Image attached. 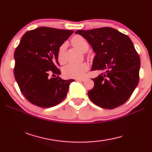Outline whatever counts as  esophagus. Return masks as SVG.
I'll use <instances>...</instances> for the list:
<instances>
[{"label":"esophagus","instance_id":"obj_1","mask_svg":"<svg viewBox=\"0 0 152 152\" xmlns=\"http://www.w3.org/2000/svg\"><path fill=\"white\" fill-rule=\"evenodd\" d=\"M76 80H78V81H80V82H84V81H85V78H76Z\"/></svg>","mask_w":152,"mask_h":152}]
</instances>
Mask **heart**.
<instances>
[{
    "label": "heart",
    "mask_w": 152,
    "mask_h": 152,
    "mask_svg": "<svg viewBox=\"0 0 152 152\" xmlns=\"http://www.w3.org/2000/svg\"><path fill=\"white\" fill-rule=\"evenodd\" d=\"M71 43L74 47L83 52H86L89 49V44L85 38L81 35H76L72 38ZM58 60L61 64L66 62L65 45H61L58 51ZM88 70V66L86 63L81 64H69L63 69V72L66 76L73 78L82 77L86 72Z\"/></svg>",
    "instance_id": "obj_1"
}]
</instances>
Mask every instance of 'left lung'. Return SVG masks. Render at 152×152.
<instances>
[{
  "instance_id": "8db88e82",
  "label": "left lung",
  "mask_w": 152,
  "mask_h": 152,
  "mask_svg": "<svg viewBox=\"0 0 152 152\" xmlns=\"http://www.w3.org/2000/svg\"><path fill=\"white\" fill-rule=\"evenodd\" d=\"M96 53L92 71L104 72L92 78L89 99L103 109H113L127 102L140 80V58L127 35L111 27L78 30Z\"/></svg>"
}]
</instances>
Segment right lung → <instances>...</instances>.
<instances>
[{
	"label": "right lung",
	"mask_w": 152,
	"mask_h": 152,
	"mask_svg": "<svg viewBox=\"0 0 152 152\" xmlns=\"http://www.w3.org/2000/svg\"><path fill=\"white\" fill-rule=\"evenodd\" d=\"M72 30L42 27L28 31L14 53V75L28 101L42 108L58 104L65 99L73 79L60 78L59 48L73 33ZM51 73L56 78H50Z\"/></svg>",
	"instance_id": "1"
}]
</instances>
